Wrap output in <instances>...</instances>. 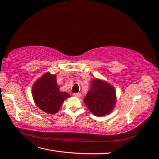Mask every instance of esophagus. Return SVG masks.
Here are the masks:
<instances>
[{"mask_svg": "<svg viewBox=\"0 0 159 159\" xmlns=\"http://www.w3.org/2000/svg\"><path fill=\"white\" fill-rule=\"evenodd\" d=\"M73 95H74V96H75V97H77V98H80L81 96H82V95H81V93H73Z\"/></svg>", "mask_w": 159, "mask_h": 159, "instance_id": "1", "label": "esophagus"}]
</instances>
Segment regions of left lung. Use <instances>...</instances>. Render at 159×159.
<instances>
[{
	"mask_svg": "<svg viewBox=\"0 0 159 159\" xmlns=\"http://www.w3.org/2000/svg\"><path fill=\"white\" fill-rule=\"evenodd\" d=\"M91 89L84 98V102L94 115H107L112 111L116 104L114 88L106 81L98 79L91 80Z\"/></svg>",
	"mask_w": 159,
	"mask_h": 159,
	"instance_id": "8db88e82",
	"label": "left lung"
}]
</instances>
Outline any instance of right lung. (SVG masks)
Listing matches in <instances>:
<instances>
[{
    "label": "right lung",
    "mask_w": 159,
    "mask_h": 159,
    "mask_svg": "<svg viewBox=\"0 0 159 159\" xmlns=\"http://www.w3.org/2000/svg\"><path fill=\"white\" fill-rule=\"evenodd\" d=\"M32 95L39 108L48 114L58 112L66 99L70 97L60 91L57 84L56 75L46 73L36 81L32 87Z\"/></svg>",
    "instance_id": "1"
}]
</instances>
